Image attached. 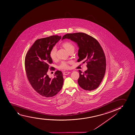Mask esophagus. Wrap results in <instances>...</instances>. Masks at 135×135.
<instances>
[{
	"label": "esophagus",
	"mask_w": 135,
	"mask_h": 135,
	"mask_svg": "<svg viewBox=\"0 0 135 135\" xmlns=\"http://www.w3.org/2000/svg\"><path fill=\"white\" fill-rule=\"evenodd\" d=\"M70 72H64L63 75H68L70 73Z\"/></svg>",
	"instance_id": "esophagus-1"
}]
</instances>
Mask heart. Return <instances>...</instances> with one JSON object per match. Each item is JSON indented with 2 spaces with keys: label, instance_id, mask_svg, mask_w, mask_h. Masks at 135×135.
Wrapping results in <instances>:
<instances>
[{
  "label": "heart",
  "instance_id": "1",
  "mask_svg": "<svg viewBox=\"0 0 135 135\" xmlns=\"http://www.w3.org/2000/svg\"><path fill=\"white\" fill-rule=\"evenodd\" d=\"M62 45L64 48L65 49L68 53L71 50H74L75 49V47L70 42H65L62 44ZM56 52L57 49L55 47H54L53 48L50 50V58L52 60H55L56 59ZM60 67V69H63V70L69 69L70 67L69 65L68 62H63L61 64Z\"/></svg>",
  "mask_w": 135,
  "mask_h": 135
}]
</instances>
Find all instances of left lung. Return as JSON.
Here are the masks:
<instances>
[{"mask_svg":"<svg viewBox=\"0 0 135 135\" xmlns=\"http://www.w3.org/2000/svg\"><path fill=\"white\" fill-rule=\"evenodd\" d=\"M70 39L77 44L79 47L78 60L86 62L88 69L84 72L79 70L78 83L80 86L86 90H92L98 87L105 75L106 60L103 49L93 37L83 33H67L62 40Z\"/></svg>","mask_w":135,"mask_h":135,"instance_id":"left-lung-1","label":"left lung"}]
</instances>
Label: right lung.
Instances as JSON below:
<instances>
[{
    "label": "right lung",
    "instance_id": "right-lung-1",
    "mask_svg": "<svg viewBox=\"0 0 135 135\" xmlns=\"http://www.w3.org/2000/svg\"><path fill=\"white\" fill-rule=\"evenodd\" d=\"M61 38L53 35L35 41L27 53L25 59V70L28 81L35 91L45 97H51L60 91L63 85L61 71L57 70L55 77L51 79L47 72L52 60L50 52Z\"/></svg>",
    "mask_w": 135,
    "mask_h": 135
}]
</instances>
